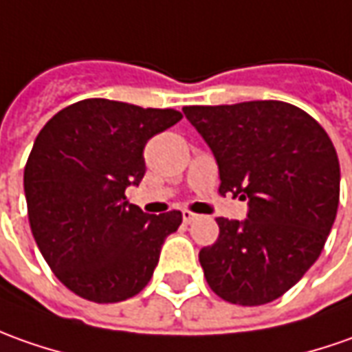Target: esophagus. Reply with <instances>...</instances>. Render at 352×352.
Returning <instances> with one entry per match:
<instances>
[{
	"label": "esophagus",
	"mask_w": 352,
	"mask_h": 352,
	"mask_svg": "<svg viewBox=\"0 0 352 352\" xmlns=\"http://www.w3.org/2000/svg\"><path fill=\"white\" fill-rule=\"evenodd\" d=\"M182 219L186 225H192L193 221H197V214L192 213V211H182Z\"/></svg>",
	"instance_id": "obj_1"
}]
</instances>
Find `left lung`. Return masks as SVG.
Returning <instances> with one entry per match:
<instances>
[{
  "mask_svg": "<svg viewBox=\"0 0 352 352\" xmlns=\"http://www.w3.org/2000/svg\"><path fill=\"white\" fill-rule=\"evenodd\" d=\"M184 114L213 151L219 192L248 199V219H217V242L199 252L205 279L226 302H271L324 250L339 205L336 147L312 116L279 100L186 106Z\"/></svg>",
  "mask_w": 352,
  "mask_h": 352,
  "instance_id": "8db88e82",
  "label": "left lung"
}]
</instances>
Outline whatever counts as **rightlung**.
Here are the masks:
<instances>
[{"label": "right lung", "instance_id": "1", "mask_svg": "<svg viewBox=\"0 0 352 352\" xmlns=\"http://www.w3.org/2000/svg\"><path fill=\"white\" fill-rule=\"evenodd\" d=\"M176 110L87 98L40 129L25 166L32 236L54 275L81 298L122 302L145 289L180 211L147 214L126 199L145 176L143 148Z\"/></svg>", "mask_w": 352, "mask_h": 352}]
</instances>
